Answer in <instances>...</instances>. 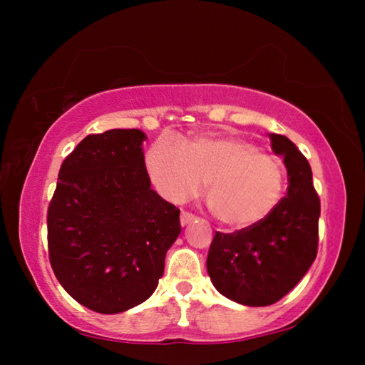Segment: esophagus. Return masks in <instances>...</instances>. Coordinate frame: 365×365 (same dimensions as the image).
<instances>
[{"label":"esophagus","instance_id":"34e87169","mask_svg":"<svg viewBox=\"0 0 365 365\" xmlns=\"http://www.w3.org/2000/svg\"><path fill=\"white\" fill-rule=\"evenodd\" d=\"M196 217L191 212H187V211H182V214H180V224L185 227V225H188L190 222H193Z\"/></svg>","mask_w":365,"mask_h":365}]
</instances>
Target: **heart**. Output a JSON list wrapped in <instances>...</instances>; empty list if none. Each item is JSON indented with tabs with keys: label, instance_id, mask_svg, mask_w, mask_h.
Masks as SVG:
<instances>
[{
	"label": "heart",
	"instance_id": "b5f03b06",
	"mask_svg": "<svg viewBox=\"0 0 365 365\" xmlns=\"http://www.w3.org/2000/svg\"><path fill=\"white\" fill-rule=\"evenodd\" d=\"M145 168L153 187L170 202L188 200L206 182L214 215L232 228L264 222L287 187L279 159L227 133H201L182 143L159 138L146 151Z\"/></svg>",
	"mask_w": 365,
	"mask_h": 365
}]
</instances>
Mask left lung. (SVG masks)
Returning a JSON list of instances; mask_svg holds the SVG:
<instances>
[{"instance_id":"1","label":"left lung","mask_w":365,"mask_h":365,"mask_svg":"<svg viewBox=\"0 0 365 365\" xmlns=\"http://www.w3.org/2000/svg\"><path fill=\"white\" fill-rule=\"evenodd\" d=\"M272 150L283 156L287 195L261 224L233 233L215 232L207 274L219 293L245 306H270L306 275L319 246L320 200L307 159L292 140L270 133Z\"/></svg>"}]
</instances>
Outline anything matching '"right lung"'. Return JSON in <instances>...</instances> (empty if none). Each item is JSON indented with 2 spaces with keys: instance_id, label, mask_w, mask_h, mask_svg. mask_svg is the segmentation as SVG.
Returning a JSON list of instances; mask_svg holds the SVG:
<instances>
[{
  "instance_id": "add662e5",
  "label": "right lung",
  "mask_w": 365,
  "mask_h": 365,
  "mask_svg": "<svg viewBox=\"0 0 365 365\" xmlns=\"http://www.w3.org/2000/svg\"><path fill=\"white\" fill-rule=\"evenodd\" d=\"M138 128L85 137L64 159L48 207L49 262L80 304L117 314L141 304L164 274L180 209L151 188Z\"/></svg>"
}]
</instances>
